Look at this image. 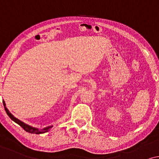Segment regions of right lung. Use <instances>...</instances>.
Wrapping results in <instances>:
<instances>
[{
    "mask_svg": "<svg viewBox=\"0 0 159 159\" xmlns=\"http://www.w3.org/2000/svg\"><path fill=\"white\" fill-rule=\"evenodd\" d=\"M3 103L4 108H5V111L6 112V113H7V115L9 116V118H11V119L12 120H14V122L16 123L17 124H19V125H20V126H22V127L27 132L32 133V134H43V133L47 132L53 126H47V127H45L43 129H40L35 128V127H33V126H31L30 125H27V124H25V123L22 122V120H19L18 118L14 117V116L10 113L9 111H8V110L7 109V107H6V103L3 100Z\"/></svg>",
    "mask_w": 159,
    "mask_h": 159,
    "instance_id": "add662e5",
    "label": "right lung"
}]
</instances>
